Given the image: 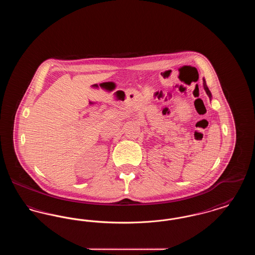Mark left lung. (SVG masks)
Instances as JSON below:
<instances>
[{
  "label": "left lung",
  "instance_id": "obj_1",
  "mask_svg": "<svg viewBox=\"0 0 255 255\" xmlns=\"http://www.w3.org/2000/svg\"><path fill=\"white\" fill-rule=\"evenodd\" d=\"M203 86H204V89H205V91H206V95L208 96L209 99L211 100V99H212V95H211L210 91L208 90V87L206 85V79H205V78H203Z\"/></svg>",
  "mask_w": 255,
  "mask_h": 255
}]
</instances>
